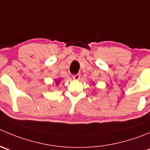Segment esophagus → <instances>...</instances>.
Instances as JSON below:
<instances>
[{
    "mask_svg": "<svg viewBox=\"0 0 150 150\" xmlns=\"http://www.w3.org/2000/svg\"><path fill=\"white\" fill-rule=\"evenodd\" d=\"M72 78H73L74 80H75V81H78V80L81 78V75H80V74H76V75H74L73 76H72Z\"/></svg>",
    "mask_w": 150,
    "mask_h": 150,
    "instance_id": "esophagus-1",
    "label": "esophagus"
}]
</instances>
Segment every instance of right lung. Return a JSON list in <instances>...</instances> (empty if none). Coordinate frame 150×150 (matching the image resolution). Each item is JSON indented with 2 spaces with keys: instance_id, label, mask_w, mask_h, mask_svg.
I'll use <instances>...</instances> for the list:
<instances>
[{
  "instance_id": "1",
  "label": "right lung",
  "mask_w": 150,
  "mask_h": 150,
  "mask_svg": "<svg viewBox=\"0 0 150 150\" xmlns=\"http://www.w3.org/2000/svg\"><path fill=\"white\" fill-rule=\"evenodd\" d=\"M60 80H61V79H59H59H56V86L59 85V81H60Z\"/></svg>"
}]
</instances>
